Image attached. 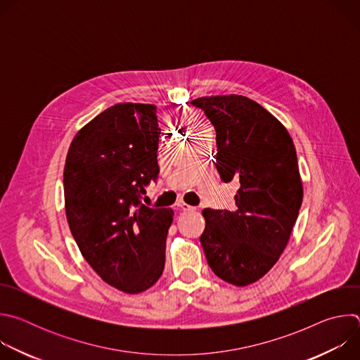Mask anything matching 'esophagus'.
I'll return each instance as SVG.
<instances>
[{"label": "esophagus", "instance_id": "34e87169", "mask_svg": "<svg viewBox=\"0 0 360 360\" xmlns=\"http://www.w3.org/2000/svg\"><path fill=\"white\" fill-rule=\"evenodd\" d=\"M176 207H178L179 210H182V211H193V210H195L193 207H191V205H188V203H185V202H178Z\"/></svg>", "mask_w": 360, "mask_h": 360}]
</instances>
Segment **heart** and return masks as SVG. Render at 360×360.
I'll return each instance as SVG.
<instances>
[{
    "instance_id": "obj_1",
    "label": "heart",
    "mask_w": 360,
    "mask_h": 360,
    "mask_svg": "<svg viewBox=\"0 0 360 360\" xmlns=\"http://www.w3.org/2000/svg\"><path fill=\"white\" fill-rule=\"evenodd\" d=\"M189 128H191V129H193V128H195V125H193V124H191V125H189Z\"/></svg>"
}]
</instances>
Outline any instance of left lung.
<instances>
[{"label":"left lung","mask_w":360,"mask_h":360,"mask_svg":"<svg viewBox=\"0 0 360 360\" xmlns=\"http://www.w3.org/2000/svg\"><path fill=\"white\" fill-rule=\"evenodd\" d=\"M191 104L217 131L221 179L239 184L232 211H202L200 243L218 278L246 286L278 262L297 219L303 188L296 149L286 128L246 96H202Z\"/></svg>","instance_id":"left-lung-1"}]
</instances>
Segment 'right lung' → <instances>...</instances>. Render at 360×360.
Instances as JSON below:
<instances>
[{
    "mask_svg": "<svg viewBox=\"0 0 360 360\" xmlns=\"http://www.w3.org/2000/svg\"><path fill=\"white\" fill-rule=\"evenodd\" d=\"M155 112L150 104L110 107L78 131L64 168L67 221L82 256L102 281L131 295L162 275L174 217L141 202L160 174Z\"/></svg>",
    "mask_w": 360,
    "mask_h": 360,
    "instance_id": "1",
    "label": "right lung"
}]
</instances>
